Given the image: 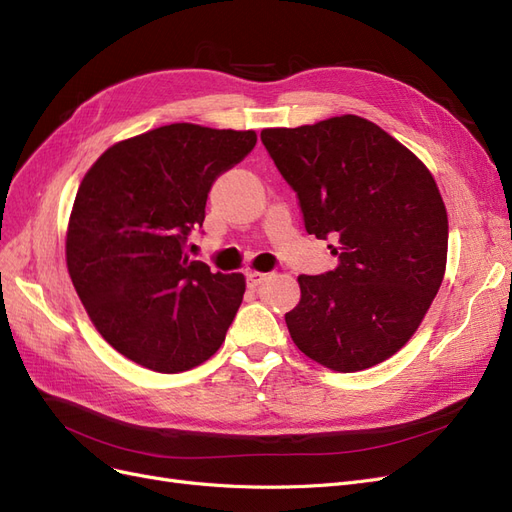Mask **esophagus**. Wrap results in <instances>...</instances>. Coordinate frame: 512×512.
<instances>
[{"instance_id": "34e87169", "label": "esophagus", "mask_w": 512, "mask_h": 512, "mask_svg": "<svg viewBox=\"0 0 512 512\" xmlns=\"http://www.w3.org/2000/svg\"><path fill=\"white\" fill-rule=\"evenodd\" d=\"M268 278V274H263V272H255V270H251V272H246V285L249 287H257V285H261L263 280Z\"/></svg>"}]
</instances>
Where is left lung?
Returning a JSON list of instances; mask_svg holds the SVG:
<instances>
[{"instance_id": "1", "label": "left lung", "mask_w": 512, "mask_h": 512, "mask_svg": "<svg viewBox=\"0 0 512 512\" xmlns=\"http://www.w3.org/2000/svg\"><path fill=\"white\" fill-rule=\"evenodd\" d=\"M261 142L298 193L306 232L338 242L336 270L298 276L302 298L285 315L295 346L336 372L381 364L417 332L447 268L434 176L355 114L263 129Z\"/></svg>"}]
</instances>
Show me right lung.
<instances>
[{
    "instance_id": "obj_1",
    "label": "right lung",
    "mask_w": 512,
    "mask_h": 512,
    "mask_svg": "<svg viewBox=\"0 0 512 512\" xmlns=\"http://www.w3.org/2000/svg\"><path fill=\"white\" fill-rule=\"evenodd\" d=\"M257 134L172 123L110 146L82 178L65 259L102 338L136 364L176 374L204 364L242 304V274H212L185 253L214 180Z\"/></svg>"
}]
</instances>
